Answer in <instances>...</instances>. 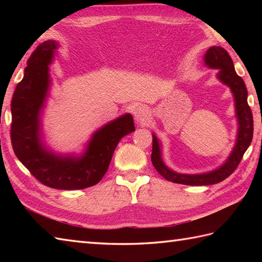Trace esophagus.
<instances>
[{
    "mask_svg": "<svg viewBox=\"0 0 262 262\" xmlns=\"http://www.w3.org/2000/svg\"><path fill=\"white\" fill-rule=\"evenodd\" d=\"M134 118L138 125H144L149 118V113L146 107L140 105L134 111Z\"/></svg>",
    "mask_w": 262,
    "mask_h": 262,
    "instance_id": "1",
    "label": "esophagus"
}]
</instances>
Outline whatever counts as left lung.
Listing matches in <instances>:
<instances>
[{
    "instance_id": "8db88e82",
    "label": "left lung",
    "mask_w": 262,
    "mask_h": 262,
    "mask_svg": "<svg viewBox=\"0 0 262 262\" xmlns=\"http://www.w3.org/2000/svg\"><path fill=\"white\" fill-rule=\"evenodd\" d=\"M204 64L208 69L217 70V80L230 88L234 98L235 116L238 127L235 145L225 162L215 170L196 174L179 173L170 169L162 159V143L153 133L151 160L154 168L165 180L187 186H208L226 179L234 172L238 163L241 162L243 154L251 144L253 136V117L248 104V90L244 81L236 74L234 64L229 53L220 46H211L204 55Z\"/></svg>"
}]
</instances>
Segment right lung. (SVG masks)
<instances>
[{
	"label": "right lung",
	"instance_id": "1",
	"mask_svg": "<svg viewBox=\"0 0 262 262\" xmlns=\"http://www.w3.org/2000/svg\"><path fill=\"white\" fill-rule=\"evenodd\" d=\"M59 43H40L27 62L24 79L16 85L11 102V141L16 158L43 185L75 190L92 187L107 172L115 149L122 137L135 130L130 114L119 116L91 135L83 151L56 153L43 140L41 115L52 85L49 65Z\"/></svg>",
	"mask_w": 262,
	"mask_h": 262
}]
</instances>
